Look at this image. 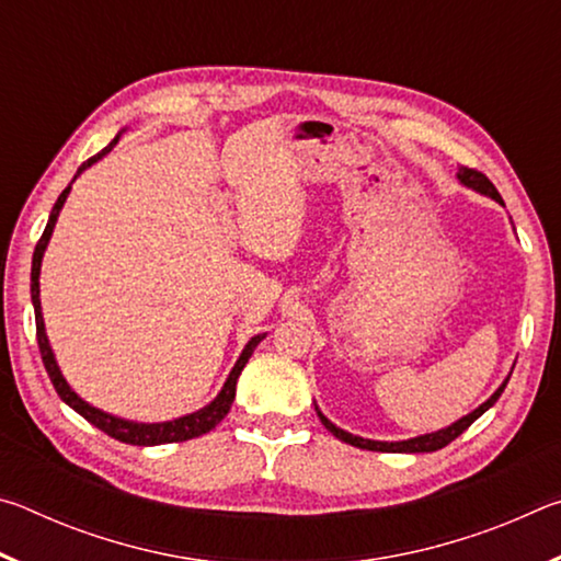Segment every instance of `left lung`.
<instances>
[{"label": "left lung", "mask_w": 561, "mask_h": 561, "mask_svg": "<svg viewBox=\"0 0 561 561\" xmlns=\"http://www.w3.org/2000/svg\"><path fill=\"white\" fill-rule=\"evenodd\" d=\"M458 180L460 183L465 185V187H472L474 193H480V195H488V197H492V201L495 203H500V205H505L502 203V197H500V193H497V187L490 183V180L482 175V173H478V170H472V168H460L458 170ZM507 381H510V376L505 378V381L500 383V388L495 393H492L485 403L482 405H478L474 408L472 413H468V415H462L460 421H455V423H450L448 428H440V431H435V433H425V435H415V438H408V440H368V438H358V435H354V433H346L344 428H339V425H334L329 421V417L319 411V405L314 403V408H317V415L321 417V423H324V428L329 431V433H334L339 440H344V443H348V445H354V448H360V450H376V453H435V450H440V448H445V445L448 443H453L455 438H458L460 433H465L470 428V425L478 421V417L488 411V408H492L497 403V398L502 396V391H505V386H507Z\"/></svg>", "instance_id": "8db88e82"}]
</instances>
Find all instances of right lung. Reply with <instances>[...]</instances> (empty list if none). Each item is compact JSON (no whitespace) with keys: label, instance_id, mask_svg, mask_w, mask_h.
<instances>
[{"label":"right lung","instance_id":"1","mask_svg":"<svg viewBox=\"0 0 561 561\" xmlns=\"http://www.w3.org/2000/svg\"><path fill=\"white\" fill-rule=\"evenodd\" d=\"M123 133V130H121ZM121 133L116 138L111 140V144L101 150V153H96L93 158H89L87 163H83L79 170H76L73 180L79 178L83 170L91 168L93 163H99V160L103 156H108L113 146L118 144ZM73 180L69 183V187L64 190V193L59 195V201L54 203L51 207V215H49V222H46V230L42 234V240L36 242V250H34V257H32V304H34V317H36V341H39V351H42V360L46 366V374H49L51 383L56 388V393H59L61 401L73 408L76 413L87 417V421L91 425H96L99 431H103L106 435H111V438H116L121 443H128V445H163V443H183V440H190V438H197V435H205L210 433L217 423L222 421V417L230 413L232 408V401H234V391H237V378H240L242 368L247 360H250L252 351L257 348L260 341L267 336V334H257L252 336L250 341H247V346L242 348L240 358H237V364L232 366L230 376H227V381L222 386V391L217 393L210 403H207L205 408H201V411L195 413H187V415H180V417H173V421H163V423H138V421H126V417H118V415H111L106 411H101V408L91 405L83 401V398L73 391V388L69 386V381H66L59 364H56V356L51 351V344H49V336H46V329H44V314H42V299H39V274H42V260H44V252H46V244H49L51 240V232H54V225L56 220H59V213L61 207L66 203V197H69L71 193V185Z\"/></svg>","mask_w":561,"mask_h":561}]
</instances>
